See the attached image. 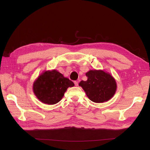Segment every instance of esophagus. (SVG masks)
<instances>
[{
    "label": "esophagus",
    "mask_w": 150,
    "mask_h": 150,
    "mask_svg": "<svg viewBox=\"0 0 150 150\" xmlns=\"http://www.w3.org/2000/svg\"><path fill=\"white\" fill-rule=\"evenodd\" d=\"M74 83H75V86L77 87L78 85V81H75V82H74Z\"/></svg>",
    "instance_id": "1"
}]
</instances>
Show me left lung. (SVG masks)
<instances>
[{
    "label": "left lung",
    "mask_w": 150,
    "mask_h": 150,
    "mask_svg": "<svg viewBox=\"0 0 150 150\" xmlns=\"http://www.w3.org/2000/svg\"><path fill=\"white\" fill-rule=\"evenodd\" d=\"M86 81H81L79 86L85 91L88 98L97 103L110 100L117 89L115 79L109 73L103 70H90L85 74Z\"/></svg>",
    "instance_id": "1"
}]
</instances>
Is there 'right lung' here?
Instances as JSON below:
<instances>
[{"mask_svg":"<svg viewBox=\"0 0 150 150\" xmlns=\"http://www.w3.org/2000/svg\"><path fill=\"white\" fill-rule=\"evenodd\" d=\"M74 83L55 69L46 71L35 80L33 92L42 103L52 105L59 102L69 87Z\"/></svg>","mask_w":150,"mask_h":150,"instance_id":"1","label":"right lung"}]
</instances>
